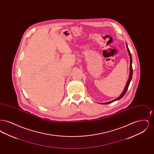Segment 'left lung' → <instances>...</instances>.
<instances>
[{
	"label": "left lung",
	"mask_w": 154,
	"mask_h": 154,
	"mask_svg": "<svg viewBox=\"0 0 154 154\" xmlns=\"http://www.w3.org/2000/svg\"><path fill=\"white\" fill-rule=\"evenodd\" d=\"M126 47H127V50H128V51L129 55V57H130V72H129V79H128V80L127 81L126 85V86H125V87L124 90L123 91V92H122V93L121 94V95L119 96L118 97H117V99H114V100H112V101L109 102L103 103L102 104H109V103H111L114 102H115V101H116V100H119V99H121V98H122V97L125 95V94H126V91H127V90H128V89L129 85L130 82H131V80H132V74H133V69H132V55H131V52H130L129 50V48H128V45H127V44H126Z\"/></svg>",
	"instance_id": "left-lung-1"
}]
</instances>
